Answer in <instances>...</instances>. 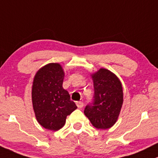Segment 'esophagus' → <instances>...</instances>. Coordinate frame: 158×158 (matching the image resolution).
I'll return each mask as SVG.
<instances>
[{
	"label": "esophagus",
	"instance_id": "1",
	"mask_svg": "<svg viewBox=\"0 0 158 158\" xmlns=\"http://www.w3.org/2000/svg\"><path fill=\"white\" fill-rule=\"evenodd\" d=\"M76 106H77V107L79 109H81V108H82V107H83V106H84V103L82 102H80V101H78V102H76Z\"/></svg>",
	"mask_w": 158,
	"mask_h": 158
}]
</instances>
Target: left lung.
<instances>
[{"label":"left lung","instance_id":"obj_1","mask_svg":"<svg viewBox=\"0 0 158 158\" xmlns=\"http://www.w3.org/2000/svg\"><path fill=\"white\" fill-rule=\"evenodd\" d=\"M94 86V99L87 105L84 114L97 129H109L117 121L123 102L122 83L119 78L106 69L101 68L91 74Z\"/></svg>","mask_w":158,"mask_h":158}]
</instances>
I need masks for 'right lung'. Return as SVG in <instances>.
Returning a JSON list of instances; mask_svg holds the SVG:
<instances>
[{"mask_svg": "<svg viewBox=\"0 0 158 158\" xmlns=\"http://www.w3.org/2000/svg\"><path fill=\"white\" fill-rule=\"evenodd\" d=\"M65 73L59 63H48L34 77L31 99L35 117L45 129L56 131L65 125L66 117L77 109L62 87Z\"/></svg>", "mask_w": 158, "mask_h": 158, "instance_id": "obj_1", "label": "right lung"}]
</instances>
